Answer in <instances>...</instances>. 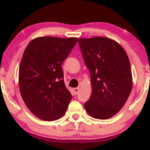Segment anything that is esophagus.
I'll return each instance as SVG.
<instances>
[{
  "instance_id": "34e87169",
  "label": "esophagus",
  "mask_w": 150,
  "mask_h": 150,
  "mask_svg": "<svg viewBox=\"0 0 150 150\" xmlns=\"http://www.w3.org/2000/svg\"><path fill=\"white\" fill-rule=\"evenodd\" d=\"M79 91H80V89H79L78 87H76V88L74 89V93H75V94H78Z\"/></svg>"
}]
</instances>
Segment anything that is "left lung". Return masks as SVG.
Masks as SVG:
<instances>
[{
    "label": "left lung",
    "mask_w": 150,
    "mask_h": 150,
    "mask_svg": "<svg viewBox=\"0 0 150 150\" xmlns=\"http://www.w3.org/2000/svg\"><path fill=\"white\" fill-rule=\"evenodd\" d=\"M78 43L92 87L84 106L93 118L108 119L121 109L131 92L132 73L127 53L109 38L80 39Z\"/></svg>",
    "instance_id": "8db88e82"
}]
</instances>
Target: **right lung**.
Instances as JSON below:
<instances>
[{
    "mask_svg": "<svg viewBox=\"0 0 150 150\" xmlns=\"http://www.w3.org/2000/svg\"><path fill=\"white\" fill-rule=\"evenodd\" d=\"M77 40L75 37H37L25 50L19 69L20 94L29 110L41 120L61 118L71 101L61 65Z\"/></svg>",
    "mask_w": 150,
    "mask_h": 150,
    "instance_id": "right-lung-1",
    "label": "right lung"
}]
</instances>
